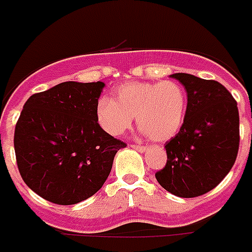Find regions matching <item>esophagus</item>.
<instances>
[{
    "instance_id": "1",
    "label": "esophagus",
    "mask_w": 252,
    "mask_h": 252,
    "mask_svg": "<svg viewBox=\"0 0 252 252\" xmlns=\"http://www.w3.org/2000/svg\"><path fill=\"white\" fill-rule=\"evenodd\" d=\"M130 147H131V149H134V150H138L139 153H145V151L147 150L145 146H138V145H130Z\"/></svg>"
}]
</instances>
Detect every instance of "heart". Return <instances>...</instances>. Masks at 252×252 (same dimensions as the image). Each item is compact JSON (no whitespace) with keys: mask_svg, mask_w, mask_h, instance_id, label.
Returning a JSON list of instances; mask_svg holds the SVG:
<instances>
[{"mask_svg":"<svg viewBox=\"0 0 252 252\" xmlns=\"http://www.w3.org/2000/svg\"><path fill=\"white\" fill-rule=\"evenodd\" d=\"M186 113V92L175 81L124 83L115 89L113 99L102 98L95 106L98 125L107 134L122 135L135 117L142 133L157 142L175 137Z\"/></svg>","mask_w":252,"mask_h":252,"instance_id":"heart-1","label":"heart"}]
</instances>
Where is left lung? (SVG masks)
I'll use <instances>...</instances> for the list:
<instances>
[{"mask_svg":"<svg viewBox=\"0 0 252 252\" xmlns=\"http://www.w3.org/2000/svg\"><path fill=\"white\" fill-rule=\"evenodd\" d=\"M187 93L182 128L166 143L167 162L155 178L164 190L194 198L217 187L235 163L239 113L235 99L217 81L186 73L170 75Z\"/></svg>","mask_w":252,"mask_h":252,"instance_id":"left-lung-1","label":"left lung"}]
</instances>
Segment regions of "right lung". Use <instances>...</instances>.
<instances>
[{
    "instance_id": "obj_1",
    "label": "right lung",
    "mask_w": 252,
    "mask_h": 252,
    "mask_svg": "<svg viewBox=\"0 0 252 252\" xmlns=\"http://www.w3.org/2000/svg\"><path fill=\"white\" fill-rule=\"evenodd\" d=\"M105 83H58L26 101L14 131L24 182L43 199L75 205L97 192L117 151L126 147L101 128L95 106Z\"/></svg>"
}]
</instances>
